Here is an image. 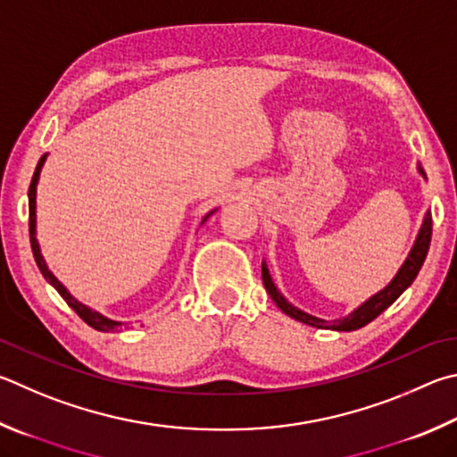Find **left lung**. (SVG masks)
Segmentation results:
<instances>
[{
    "label": "left lung",
    "mask_w": 457,
    "mask_h": 457,
    "mask_svg": "<svg viewBox=\"0 0 457 457\" xmlns=\"http://www.w3.org/2000/svg\"><path fill=\"white\" fill-rule=\"evenodd\" d=\"M418 171L420 176L426 179V171L421 165L418 163ZM429 242H431V212H426L424 215V221H421V228L418 231V237L416 242H413V247L410 250L408 257H405V262L402 263V268L397 270L395 278L389 281V284L379 289L376 295H371L368 302H363L360 308H355L352 313H347L345 318H339V320H321V318H315L312 313H305L303 310L295 308L294 303H289L281 292L278 289V286L273 284V279L270 276V270H268V263H262V279H263V286L268 289V294L273 302H276L278 308L284 312L289 318H294L302 323H308L312 328H318V329H336V331H353V329H360L363 326H368L370 321H373L378 318V315L387 310L389 305H392L397 297H400L405 289L411 286V281L416 279V276L421 270V265H424V260L428 255L429 250Z\"/></svg>",
    "instance_id": "left-lung-1"
}]
</instances>
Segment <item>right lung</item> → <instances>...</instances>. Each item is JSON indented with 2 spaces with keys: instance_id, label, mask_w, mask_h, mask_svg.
<instances>
[{
  "instance_id": "1",
  "label": "right lung",
  "mask_w": 457,
  "mask_h": 457,
  "mask_svg": "<svg viewBox=\"0 0 457 457\" xmlns=\"http://www.w3.org/2000/svg\"><path fill=\"white\" fill-rule=\"evenodd\" d=\"M46 157H47V154H44L41 155V160L37 162V168H36V171H33V178H31V184H29V192H28V197H29V242H31V252H33V257H36V263H37V268H39V271H41V276H44L49 284H52L55 289H57V294H60L63 300H65V303L70 305V308L76 312L81 320H84L87 326H91L94 329H97V331H115V329H121V328H126L128 323L126 321H115V320H110V318H105L104 313H99V312H96V310H91V308H87L86 303H81V302H78L76 297H73L68 289H65V286L62 284L60 279H57L52 271H49V268L46 265V260H44V255H41V250H39V244H37V237H36V194H37V181H39V173H41V168H44V163H46ZM215 210H212L210 213L205 215V218L202 220V223L210 218V215L213 213Z\"/></svg>"
}]
</instances>
